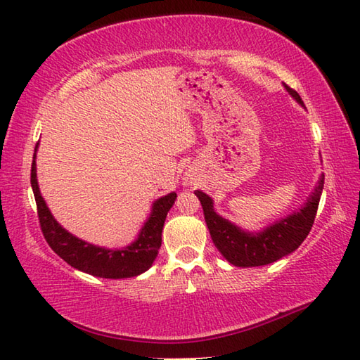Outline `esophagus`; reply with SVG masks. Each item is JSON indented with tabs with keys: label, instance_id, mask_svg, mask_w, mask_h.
I'll return each mask as SVG.
<instances>
[{
	"label": "esophagus",
	"instance_id": "1",
	"mask_svg": "<svg viewBox=\"0 0 360 360\" xmlns=\"http://www.w3.org/2000/svg\"><path fill=\"white\" fill-rule=\"evenodd\" d=\"M187 184H190V179H188V181H187Z\"/></svg>",
	"mask_w": 360,
	"mask_h": 360
}]
</instances>
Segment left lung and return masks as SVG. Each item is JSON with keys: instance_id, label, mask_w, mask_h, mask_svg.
Segmentation results:
<instances>
[{"instance_id": "obj_1", "label": "left lung", "mask_w": 360, "mask_h": 360, "mask_svg": "<svg viewBox=\"0 0 360 360\" xmlns=\"http://www.w3.org/2000/svg\"><path fill=\"white\" fill-rule=\"evenodd\" d=\"M283 86L288 91V94L304 108L300 96L285 83H283ZM323 182L325 174L320 173L314 190L300 209L289 213L285 218L274 221L272 224L259 229V231H246V229H241L232 221L221 217L215 212V205H213L215 202L202 190H195V195L202 205L204 218L207 223L212 241L219 250V254L236 267H257L271 264L292 254L304 241L312 223H314Z\"/></svg>"}]
</instances>
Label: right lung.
<instances>
[{"label":"right lung","instance_id":"right-lung-1","mask_svg":"<svg viewBox=\"0 0 360 360\" xmlns=\"http://www.w3.org/2000/svg\"><path fill=\"white\" fill-rule=\"evenodd\" d=\"M37 150L35 147L30 184L35 196L38 218L46 241L58 257L75 269L94 275L98 278H131L147 272L155 263L162 243V229L167 213L173 207L176 193L172 192L160 196L151 204L148 218L137 232L136 238L124 248H105L88 243L79 236L68 232L66 229L53 218L52 212L41 196L37 179Z\"/></svg>","mask_w":360,"mask_h":360}]
</instances>
